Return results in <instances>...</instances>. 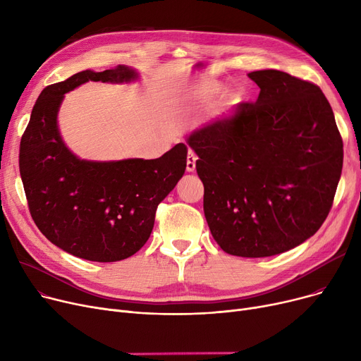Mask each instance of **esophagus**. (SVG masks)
<instances>
[{
    "mask_svg": "<svg viewBox=\"0 0 361 361\" xmlns=\"http://www.w3.org/2000/svg\"><path fill=\"white\" fill-rule=\"evenodd\" d=\"M196 161H197V157L195 152L192 149H188V154H187V166L185 169L188 171V173H193V171L196 169Z\"/></svg>",
    "mask_w": 361,
    "mask_h": 361,
    "instance_id": "esophagus-1",
    "label": "esophagus"
}]
</instances>
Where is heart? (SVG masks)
Segmentation results:
<instances>
[{"instance_id": "b5f03b06", "label": "heart", "mask_w": 361, "mask_h": 361, "mask_svg": "<svg viewBox=\"0 0 361 361\" xmlns=\"http://www.w3.org/2000/svg\"><path fill=\"white\" fill-rule=\"evenodd\" d=\"M216 92H218V87H215V86H206V87L202 89V97L203 98H211V97H214Z\"/></svg>"}]
</instances>
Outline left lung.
<instances>
[{
	"label": "left lung",
	"mask_w": 361,
	"mask_h": 361,
	"mask_svg": "<svg viewBox=\"0 0 361 361\" xmlns=\"http://www.w3.org/2000/svg\"><path fill=\"white\" fill-rule=\"evenodd\" d=\"M249 78L256 102L187 139L212 237L228 255L267 257L310 238L326 219L343 171V139L314 83L279 70Z\"/></svg>",
	"instance_id": "8db88e82"
}]
</instances>
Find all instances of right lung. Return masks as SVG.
<instances>
[{
  "label": "right lung",
  "mask_w": 361,
  "mask_h": 361,
  "mask_svg": "<svg viewBox=\"0 0 361 361\" xmlns=\"http://www.w3.org/2000/svg\"><path fill=\"white\" fill-rule=\"evenodd\" d=\"M139 74L126 66L80 71L47 86L20 142L18 166L30 215L56 247L92 262H117L139 252L155 224L158 204L183 177L187 146L157 159L86 161L64 145L56 116L64 93L93 80L128 83Z\"/></svg>",
  "instance_id": "add662e5"
}]
</instances>
